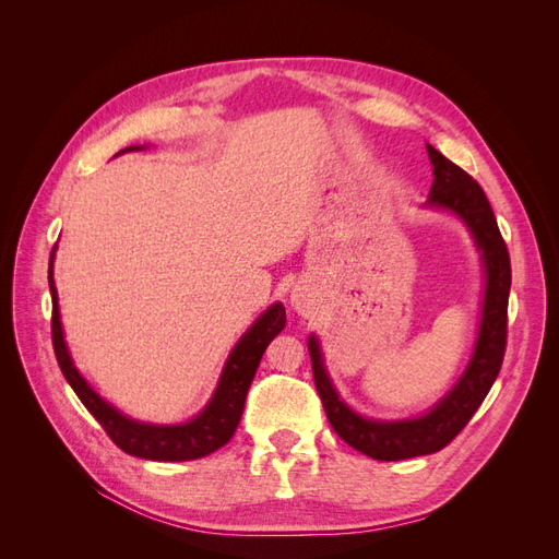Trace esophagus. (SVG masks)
Masks as SVG:
<instances>
[{"instance_id":"esophagus-1","label":"esophagus","mask_w":559,"mask_h":559,"mask_svg":"<svg viewBox=\"0 0 559 559\" xmlns=\"http://www.w3.org/2000/svg\"><path fill=\"white\" fill-rule=\"evenodd\" d=\"M292 308L300 314H310L312 312V294L306 286H298L292 294Z\"/></svg>"}]
</instances>
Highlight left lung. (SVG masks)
I'll list each match as a JSON object with an SVG mask.
<instances>
[{"mask_svg":"<svg viewBox=\"0 0 559 559\" xmlns=\"http://www.w3.org/2000/svg\"><path fill=\"white\" fill-rule=\"evenodd\" d=\"M427 151L433 165V183L427 205L448 210L462 218L480 249L485 265V298L478 341L464 376L421 417L396 421L366 419L337 396L324 368V359H321L319 341L314 335L308 337L314 384L331 427L347 445L380 462L411 460V456L443 450L480 408V403L499 376L506 352L511 259L499 233L495 212L489 207V200L476 179L466 175L460 165L448 160L431 144H427Z\"/></svg>","mask_w":559,"mask_h":559,"instance_id":"left-lung-1","label":"left lung"}]
</instances>
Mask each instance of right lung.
I'll return each instance as SVG.
<instances>
[{
	"instance_id": "right-lung-1",
	"label": "right lung",
	"mask_w": 559,
	"mask_h": 559,
	"mask_svg": "<svg viewBox=\"0 0 559 559\" xmlns=\"http://www.w3.org/2000/svg\"><path fill=\"white\" fill-rule=\"evenodd\" d=\"M142 148L144 146H128L123 151H118V154ZM53 253L56 247L50 251L48 263V286L50 298H53L50 335H53L56 359L64 380L70 382L74 394L81 399L83 405H86L88 413L103 425L111 441L123 452L151 462H189L224 448L240 425L245 399L253 376H257V368L261 364L265 347L286 324V312L282 302L270 306L257 321H253L251 329L238 341V345L233 347L222 370V378H218L216 392L205 405V411L195 415L193 419L183 421V425H146V421L130 419L123 413H118L114 405H109L99 396L76 370L70 357V349H67L60 324L58 292L53 282Z\"/></svg>"
}]
</instances>
